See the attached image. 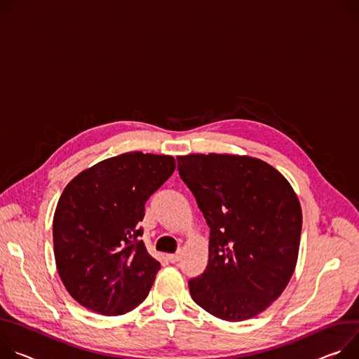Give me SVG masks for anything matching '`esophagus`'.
Instances as JSON below:
<instances>
[{
  "label": "esophagus",
  "mask_w": 359,
  "mask_h": 359,
  "mask_svg": "<svg viewBox=\"0 0 359 359\" xmlns=\"http://www.w3.org/2000/svg\"><path fill=\"white\" fill-rule=\"evenodd\" d=\"M167 259H168L170 262L175 264V262H178V261L181 259V254H168V255H167Z\"/></svg>",
  "instance_id": "34e87169"
}]
</instances>
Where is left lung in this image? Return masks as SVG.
I'll list each match as a JSON object with an SVG mask.
<instances>
[{"label":"left lung","mask_w":359,"mask_h":359,"mask_svg":"<svg viewBox=\"0 0 359 359\" xmlns=\"http://www.w3.org/2000/svg\"><path fill=\"white\" fill-rule=\"evenodd\" d=\"M177 161L211 229L208 265L188 283L191 297L219 320H250L283 294L294 273L302 228L298 196L258 158L191 154Z\"/></svg>","instance_id":"left-lung-1"}]
</instances>
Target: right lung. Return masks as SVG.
<instances>
[{
    "instance_id": "right-lung-1",
    "label": "right lung",
    "mask_w": 359,
    "mask_h": 359,
    "mask_svg": "<svg viewBox=\"0 0 359 359\" xmlns=\"http://www.w3.org/2000/svg\"><path fill=\"white\" fill-rule=\"evenodd\" d=\"M171 155L127 152L79 172L53 221L55 264L69 295L101 315H123L148 295L161 268L140 240L145 203L174 172Z\"/></svg>"
}]
</instances>
